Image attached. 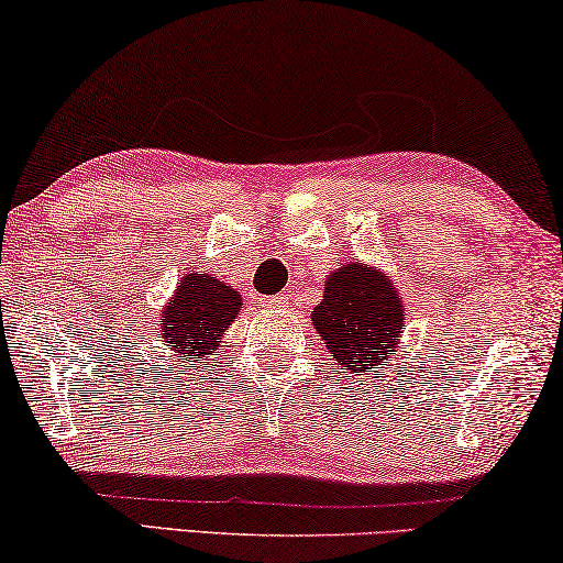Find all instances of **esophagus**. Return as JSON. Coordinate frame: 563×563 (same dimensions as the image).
Segmentation results:
<instances>
[{
    "label": "esophagus",
    "instance_id": "obj_1",
    "mask_svg": "<svg viewBox=\"0 0 563 563\" xmlns=\"http://www.w3.org/2000/svg\"><path fill=\"white\" fill-rule=\"evenodd\" d=\"M287 305H289L287 294H274V297L266 299V307H272V309H282V307H287Z\"/></svg>",
    "mask_w": 563,
    "mask_h": 563
}]
</instances>
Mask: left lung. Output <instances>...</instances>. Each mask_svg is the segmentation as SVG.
Instances as JSON below:
<instances>
[{
  "mask_svg": "<svg viewBox=\"0 0 563 563\" xmlns=\"http://www.w3.org/2000/svg\"><path fill=\"white\" fill-rule=\"evenodd\" d=\"M402 317L390 282L369 266L352 262L327 279L324 299L314 307L311 322L342 367L369 375L397 352Z\"/></svg>",
  "mask_w": 563,
  "mask_h": 563,
  "instance_id": "left-lung-1",
  "label": "left lung"
}]
</instances>
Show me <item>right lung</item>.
I'll list each match as a JSON object with an SVG mask.
<instances>
[{
  "label": "right lung",
  "mask_w": 563,
  "mask_h": 563,
  "mask_svg": "<svg viewBox=\"0 0 563 563\" xmlns=\"http://www.w3.org/2000/svg\"><path fill=\"white\" fill-rule=\"evenodd\" d=\"M241 297L213 276L188 274L166 307L163 342L188 360H198L219 347V336L236 319Z\"/></svg>",
  "instance_id": "obj_1"
}]
</instances>
